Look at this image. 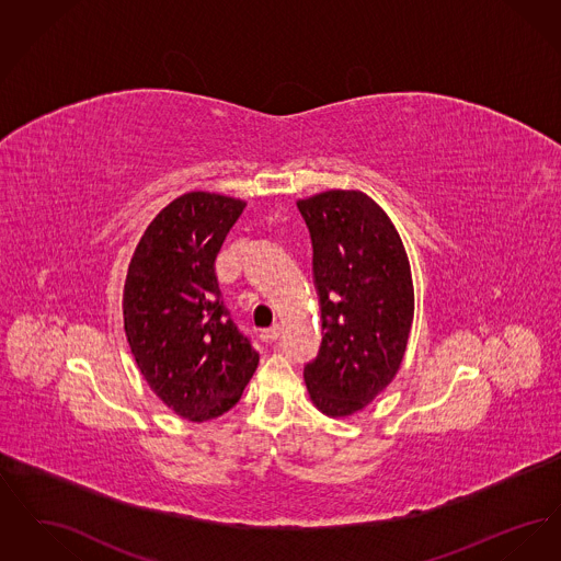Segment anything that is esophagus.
Here are the masks:
<instances>
[{"instance_id":"34e87169","label":"esophagus","mask_w":561,"mask_h":561,"mask_svg":"<svg viewBox=\"0 0 561 561\" xmlns=\"http://www.w3.org/2000/svg\"><path fill=\"white\" fill-rule=\"evenodd\" d=\"M263 336H265V341H267V343H277V341H279V336H282V328L275 323V325H271L268 330H265V334H263Z\"/></svg>"}]
</instances>
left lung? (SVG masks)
I'll return each mask as SVG.
<instances>
[{
    "label": "left lung",
    "mask_w": 561,
    "mask_h": 561,
    "mask_svg": "<svg viewBox=\"0 0 561 561\" xmlns=\"http://www.w3.org/2000/svg\"><path fill=\"white\" fill-rule=\"evenodd\" d=\"M313 245L321 345L305 364L313 403L348 416L398 373L414 316L405 250L387 214L359 191H325L300 199Z\"/></svg>",
    "instance_id": "8db88e82"
}]
</instances>
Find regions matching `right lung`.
<instances>
[{
	"label": "right lung",
	"mask_w": 561,
	"mask_h": 561,
	"mask_svg": "<svg viewBox=\"0 0 561 561\" xmlns=\"http://www.w3.org/2000/svg\"><path fill=\"white\" fill-rule=\"evenodd\" d=\"M243 208L204 191L176 197L147 227L126 277L124 328L134 359L160 400L197 423L231 410L259 366L214 273Z\"/></svg>",
	"instance_id": "right-lung-1"
}]
</instances>
